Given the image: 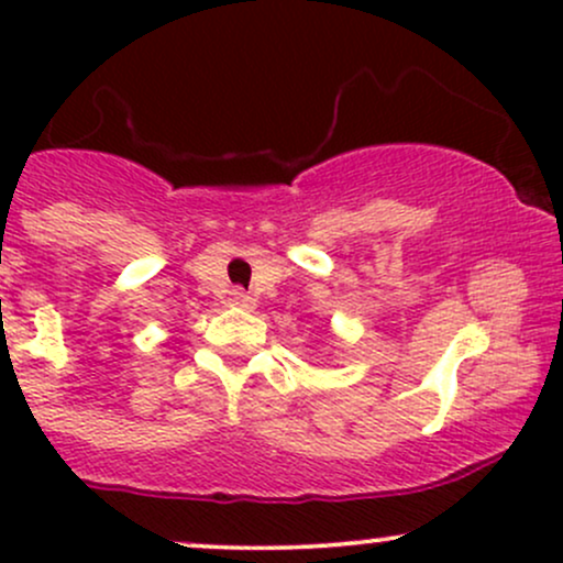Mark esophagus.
<instances>
[{
    "mask_svg": "<svg viewBox=\"0 0 563 563\" xmlns=\"http://www.w3.org/2000/svg\"><path fill=\"white\" fill-rule=\"evenodd\" d=\"M228 301H230V307H238V309H254V307H256L254 296H249V294H245V290H241V288H232Z\"/></svg>",
    "mask_w": 563,
    "mask_h": 563,
    "instance_id": "obj_1",
    "label": "esophagus"
}]
</instances>
